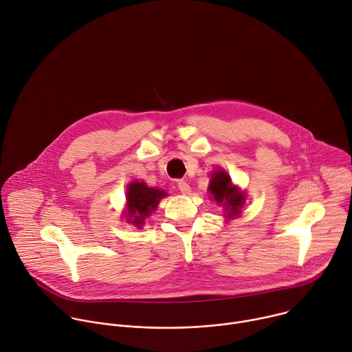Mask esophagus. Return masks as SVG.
Listing matches in <instances>:
<instances>
[{"label":"esophagus","instance_id":"esophagus-1","mask_svg":"<svg viewBox=\"0 0 352 352\" xmlns=\"http://www.w3.org/2000/svg\"><path fill=\"white\" fill-rule=\"evenodd\" d=\"M177 188L180 190L182 194H188V192H190V186H188L186 182H183V180H180V182L177 183Z\"/></svg>","mask_w":352,"mask_h":352}]
</instances>
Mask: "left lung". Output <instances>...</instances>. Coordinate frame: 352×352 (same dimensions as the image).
I'll use <instances>...</instances> for the list:
<instances>
[{
	"instance_id": "obj_1",
	"label": "left lung",
	"mask_w": 352,
	"mask_h": 352,
	"mask_svg": "<svg viewBox=\"0 0 352 352\" xmlns=\"http://www.w3.org/2000/svg\"><path fill=\"white\" fill-rule=\"evenodd\" d=\"M209 191L214 195V199L223 205L228 217H236L240 214V209L244 205V194L240 192L233 184L229 175L225 170H217L212 175L209 184Z\"/></svg>"
}]
</instances>
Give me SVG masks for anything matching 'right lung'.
<instances>
[{
	"mask_svg": "<svg viewBox=\"0 0 352 352\" xmlns=\"http://www.w3.org/2000/svg\"><path fill=\"white\" fill-rule=\"evenodd\" d=\"M166 197V191L147 187L143 182H133L127 187V206L130 223L135 228L143 226L144 221L157 209L160 199Z\"/></svg>",
	"mask_w": 352,
	"mask_h": 352,
	"instance_id": "obj_1",
	"label": "right lung"
}]
</instances>
